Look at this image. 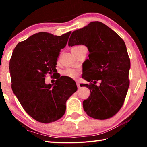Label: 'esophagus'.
<instances>
[{"label": "esophagus", "mask_w": 147, "mask_h": 147, "mask_svg": "<svg viewBox=\"0 0 147 147\" xmlns=\"http://www.w3.org/2000/svg\"><path fill=\"white\" fill-rule=\"evenodd\" d=\"M76 86H77V87H78V89L80 88V83H79V82H76Z\"/></svg>", "instance_id": "obj_1"}]
</instances>
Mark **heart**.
Here are the masks:
<instances>
[{
    "label": "heart",
    "mask_w": 147,
    "mask_h": 147,
    "mask_svg": "<svg viewBox=\"0 0 147 147\" xmlns=\"http://www.w3.org/2000/svg\"><path fill=\"white\" fill-rule=\"evenodd\" d=\"M82 45H78L73 47V48H76V47H80ZM63 74H64L65 76H68L69 78H76L78 76L79 74H80V71L77 70V69H74L72 68H67L65 70H64L63 71Z\"/></svg>",
    "instance_id": "obj_1"
}]
</instances>
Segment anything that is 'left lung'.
I'll list each match as a JSON object with an SVG mask.
<instances>
[{
    "label": "left lung",
    "instance_id": "obj_1",
    "mask_svg": "<svg viewBox=\"0 0 147 147\" xmlns=\"http://www.w3.org/2000/svg\"><path fill=\"white\" fill-rule=\"evenodd\" d=\"M69 46L88 47L89 59L83 84L90 90L83 108L92 118L104 120L111 117L123 106L130 85V60L123 39L113 30L99 21L91 22L72 33ZM100 85L96 86L97 81Z\"/></svg>",
    "mask_w": 147,
    "mask_h": 147
}]
</instances>
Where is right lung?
Returning <instances> with one entry per match:
<instances>
[{"instance_id":"1","label":"right lung","mask_w":147,"mask_h":147,"mask_svg":"<svg viewBox=\"0 0 147 147\" xmlns=\"http://www.w3.org/2000/svg\"><path fill=\"white\" fill-rule=\"evenodd\" d=\"M71 32L54 36L35 34L15 47L9 61L11 88L20 104L37 121L50 123L60 119L66 101L77 90L69 77L58 76L55 83L46 84V74H55L59 52L67 43Z\"/></svg>"}]
</instances>
